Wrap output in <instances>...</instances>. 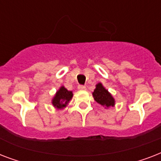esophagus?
Returning <instances> with one entry per match:
<instances>
[{"label":"esophagus","instance_id":"esophagus-1","mask_svg":"<svg viewBox=\"0 0 161 161\" xmlns=\"http://www.w3.org/2000/svg\"><path fill=\"white\" fill-rule=\"evenodd\" d=\"M78 88L79 90H86V87L83 85H78Z\"/></svg>","mask_w":161,"mask_h":161}]
</instances>
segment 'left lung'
<instances>
[{
    "instance_id": "1",
    "label": "left lung",
    "mask_w": 161,
    "mask_h": 161,
    "mask_svg": "<svg viewBox=\"0 0 161 161\" xmlns=\"http://www.w3.org/2000/svg\"><path fill=\"white\" fill-rule=\"evenodd\" d=\"M94 100L98 103L106 107L114 105V99L108 90L103 88L101 83H98L96 85V88L93 93Z\"/></svg>"
}]
</instances>
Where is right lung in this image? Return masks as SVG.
<instances>
[{"mask_svg": "<svg viewBox=\"0 0 161 161\" xmlns=\"http://www.w3.org/2000/svg\"><path fill=\"white\" fill-rule=\"evenodd\" d=\"M73 98V92L68 91L64 87H61L60 89L57 92L53 99V104L57 108H62L65 107L71 98Z\"/></svg>", "mask_w": 161, "mask_h": 161, "instance_id": "add662e5", "label": "right lung"}]
</instances>
